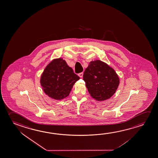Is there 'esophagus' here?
Returning a JSON list of instances; mask_svg holds the SVG:
<instances>
[{
	"mask_svg": "<svg viewBox=\"0 0 158 158\" xmlns=\"http://www.w3.org/2000/svg\"><path fill=\"white\" fill-rule=\"evenodd\" d=\"M78 75H79V77L80 78H82L83 77V73H79Z\"/></svg>",
	"mask_w": 158,
	"mask_h": 158,
	"instance_id": "esophagus-1",
	"label": "esophagus"
}]
</instances>
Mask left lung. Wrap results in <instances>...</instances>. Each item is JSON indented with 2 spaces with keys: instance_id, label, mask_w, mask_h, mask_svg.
I'll return each instance as SVG.
<instances>
[{
  "instance_id": "left-lung-1",
  "label": "left lung",
  "mask_w": 158,
  "mask_h": 158,
  "mask_svg": "<svg viewBox=\"0 0 158 158\" xmlns=\"http://www.w3.org/2000/svg\"><path fill=\"white\" fill-rule=\"evenodd\" d=\"M83 80L91 96L97 101L110 98L119 84L115 70L99 60L90 62L84 73Z\"/></svg>"
}]
</instances>
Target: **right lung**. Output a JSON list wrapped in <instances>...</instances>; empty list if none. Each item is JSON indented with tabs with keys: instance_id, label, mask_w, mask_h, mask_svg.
Masks as SVG:
<instances>
[{
	"instance_id": "add662e5",
	"label": "right lung",
	"mask_w": 158,
	"mask_h": 158,
	"mask_svg": "<svg viewBox=\"0 0 158 158\" xmlns=\"http://www.w3.org/2000/svg\"><path fill=\"white\" fill-rule=\"evenodd\" d=\"M80 78L62 58L49 63L41 75L40 83L44 92L55 100L67 97L73 86Z\"/></svg>"
}]
</instances>
